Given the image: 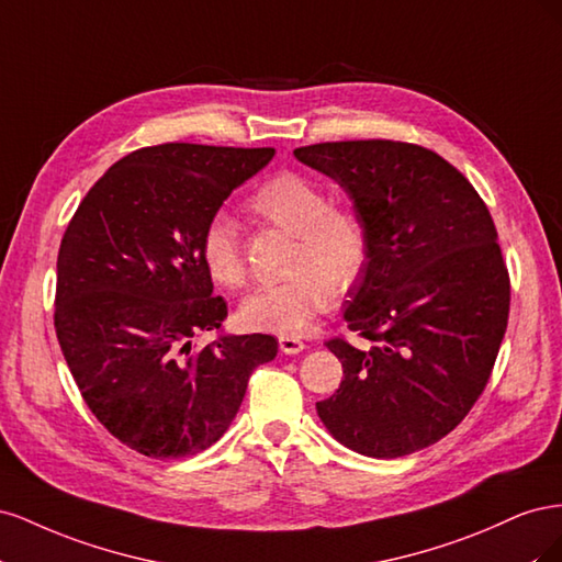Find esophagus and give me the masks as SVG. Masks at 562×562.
I'll return each mask as SVG.
<instances>
[{
  "instance_id": "esophagus-1",
  "label": "esophagus",
  "mask_w": 562,
  "mask_h": 562,
  "mask_svg": "<svg viewBox=\"0 0 562 562\" xmlns=\"http://www.w3.org/2000/svg\"><path fill=\"white\" fill-rule=\"evenodd\" d=\"M279 349H281L283 353H288V356H293V353H300V351L307 349V345H304L300 337L281 335V337H279Z\"/></svg>"
}]
</instances>
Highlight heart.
I'll return each instance as SVG.
<instances>
[{"label":"heart","mask_w":562,"mask_h":562,"mask_svg":"<svg viewBox=\"0 0 562 562\" xmlns=\"http://www.w3.org/2000/svg\"><path fill=\"white\" fill-rule=\"evenodd\" d=\"M250 209L297 239L293 279L262 285L241 304V321L252 330L302 335L328 310L335 288L345 291L368 262V232L359 215L335 209L318 182L293 171L265 180L250 196ZM201 262L220 285L239 288L246 262L234 217L217 211L199 239Z\"/></svg>","instance_id":"obj_1"}]
</instances>
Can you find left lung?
I'll return each mask as SVG.
<instances>
[{
    "mask_svg": "<svg viewBox=\"0 0 562 562\" xmlns=\"http://www.w3.org/2000/svg\"><path fill=\"white\" fill-rule=\"evenodd\" d=\"M349 196L368 262L345 321L370 347L330 339L345 380L316 403L345 448L394 459L448 436L483 394L506 333L508 271L473 184L436 151L394 140L297 147Z\"/></svg>",
    "mask_w": 562,
    "mask_h": 562,
    "instance_id": "obj_1",
    "label": "left lung"
}]
</instances>
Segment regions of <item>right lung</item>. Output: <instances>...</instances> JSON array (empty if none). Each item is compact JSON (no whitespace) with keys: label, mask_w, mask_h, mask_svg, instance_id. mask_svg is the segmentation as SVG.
<instances>
[{"label":"right lung","mask_w":562,"mask_h":562,"mask_svg":"<svg viewBox=\"0 0 562 562\" xmlns=\"http://www.w3.org/2000/svg\"><path fill=\"white\" fill-rule=\"evenodd\" d=\"M274 149L166 143L119 159L83 196L58 250L56 335L83 401L131 450L180 459L236 417L271 335L223 333L199 239ZM215 344L193 351L199 331Z\"/></svg>","instance_id":"obj_1"}]
</instances>
